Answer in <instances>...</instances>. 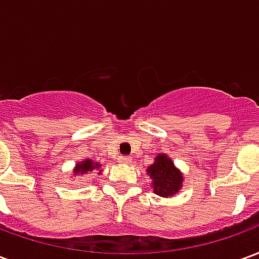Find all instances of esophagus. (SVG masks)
I'll use <instances>...</instances> for the list:
<instances>
[{
	"label": "esophagus",
	"mask_w": 259,
	"mask_h": 259,
	"mask_svg": "<svg viewBox=\"0 0 259 259\" xmlns=\"http://www.w3.org/2000/svg\"><path fill=\"white\" fill-rule=\"evenodd\" d=\"M130 157H127V155H120V157L118 158V162L120 163H130Z\"/></svg>",
	"instance_id": "esophagus-1"
}]
</instances>
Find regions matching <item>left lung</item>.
<instances>
[{
    "mask_svg": "<svg viewBox=\"0 0 259 259\" xmlns=\"http://www.w3.org/2000/svg\"><path fill=\"white\" fill-rule=\"evenodd\" d=\"M147 174L151 176L154 193L161 197H170L176 194L182 187L183 176L174 166V162L166 155H158L155 162L147 169Z\"/></svg>",
    "mask_w": 259,
    "mask_h": 259,
    "instance_id": "1",
    "label": "left lung"
}]
</instances>
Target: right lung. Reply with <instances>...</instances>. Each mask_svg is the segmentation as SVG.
I'll return each instance as SVG.
<instances>
[{
    "label": "right lung",
    "mask_w": 259,
    "mask_h": 259,
    "mask_svg": "<svg viewBox=\"0 0 259 259\" xmlns=\"http://www.w3.org/2000/svg\"><path fill=\"white\" fill-rule=\"evenodd\" d=\"M101 168V165L98 162H93L90 159H85L81 163H77V166H76V174H87V172H90V170H94V169H100ZM98 174H101V170L98 172Z\"/></svg>",
    "instance_id": "1"
}]
</instances>
